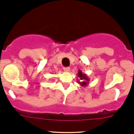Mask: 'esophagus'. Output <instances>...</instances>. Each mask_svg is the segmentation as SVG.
I'll return each mask as SVG.
<instances>
[{
  "mask_svg": "<svg viewBox=\"0 0 134 134\" xmlns=\"http://www.w3.org/2000/svg\"><path fill=\"white\" fill-rule=\"evenodd\" d=\"M70 70V68L69 67H63V71H64L65 72H69V71Z\"/></svg>",
  "mask_w": 134,
  "mask_h": 134,
  "instance_id": "34e87169",
  "label": "esophagus"
}]
</instances>
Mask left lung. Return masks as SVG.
<instances>
[{
	"mask_svg": "<svg viewBox=\"0 0 134 134\" xmlns=\"http://www.w3.org/2000/svg\"><path fill=\"white\" fill-rule=\"evenodd\" d=\"M77 76L79 79V81H77L78 83L80 84L81 86L83 87H85L87 86L88 84H89V82L90 81V79L88 77V76L87 75V74L83 73L81 70H79L78 71Z\"/></svg>",
	"mask_w": 134,
	"mask_h": 134,
	"instance_id": "1",
	"label": "left lung"
}]
</instances>
